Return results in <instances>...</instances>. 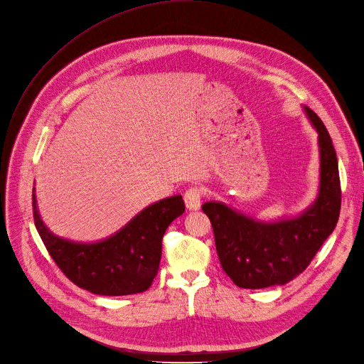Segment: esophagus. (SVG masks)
<instances>
[{
	"label": "esophagus",
	"instance_id": "obj_1",
	"mask_svg": "<svg viewBox=\"0 0 364 364\" xmlns=\"http://www.w3.org/2000/svg\"><path fill=\"white\" fill-rule=\"evenodd\" d=\"M183 201L185 206L190 210H198L200 209V201H201V191L197 186L188 188L183 194Z\"/></svg>",
	"mask_w": 364,
	"mask_h": 364
}]
</instances>
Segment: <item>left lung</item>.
Masks as SVG:
<instances>
[{
    "label": "left lung",
    "instance_id": "obj_1",
    "mask_svg": "<svg viewBox=\"0 0 364 364\" xmlns=\"http://www.w3.org/2000/svg\"><path fill=\"white\" fill-rule=\"evenodd\" d=\"M304 110L318 132L321 158L319 194L306 212L293 220L261 223L220 201L201 206L210 220L223 270L240 288L258 289L291 281L311 264L338 224L342 194L336 151L318 114L309 107Z\"/></svg>",
    "mask_w": 364,
    "mask_h": 364
}]
</instances>
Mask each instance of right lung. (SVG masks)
I'll return each instance as SVG.
<instances>
[{
	"mask_svg": "<svg viewBox=\"0 0 364 364\" xmlns=\"http://www.w3.org/2000/svg\"><path fill=\"white\" fill-rule=\"evenodd\" d=\"M183 212L181 196L167 197L143 209L109 239L80 243L52 235L38 215L33 190L34 224L48 252L73 284L100 296L146 291L159 267L164 232Z\"/></svg>",
	"mask_w": 364,
	"mask_h": 364,
	"instance_id": "add662e5",
	"label": "right lung"
}]
</instances>
